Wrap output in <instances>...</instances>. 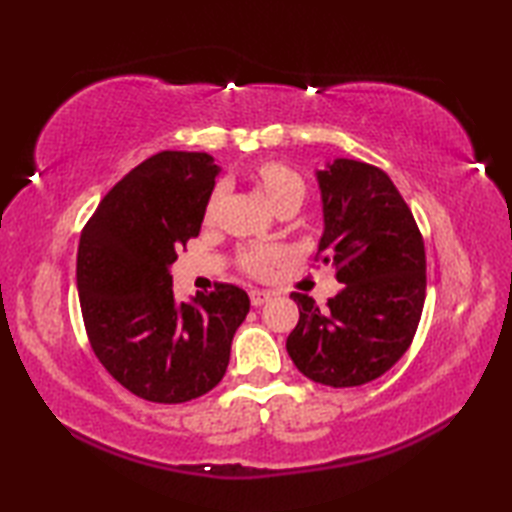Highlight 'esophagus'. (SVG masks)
Returning <instances> with one entry per match:
<instances>
[{"label": "esophagus", "instance_id": "34e87169", "mask_svg": "<svg viewBox=\"0 0 512 512\" xmlns=\"http://www.w3.org/2000/svg\"><path fill=\"white\" fill-rule=\"evenodd\" d=\"M270 299H273V292L270 290H250V303H253L255 308L264 306V303Z\"/></svg>", "mask_w": 512, "mask_h": 512}]
</instances>
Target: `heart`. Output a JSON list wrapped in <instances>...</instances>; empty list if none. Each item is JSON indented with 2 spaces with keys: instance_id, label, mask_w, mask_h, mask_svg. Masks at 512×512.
<instances>
[{
  "instance_id": "obj_1",
  "label": "heart",
  "mask_w": 512,
  "mask_h": 512,
  "mask_svg": "<svg viewBox=\"0 0 512 512\" xmlns=\"http://www.w3.org/2000/svg\"><path fill=\"white\" fill-rule=\"evenodd\" d=\"M253 180L266 195L268 204L273 209H279V206L290 204V202H301L303 195H306V184H303L301 176L290 169L284 162H275L268 160L257 165L253 171ZM217 200H220V191H213L209 204H206V217H211ZM279 257V250L275 246H246L242 253H239V266H242L246 273L255 275V277H264L270 266L275 264V259Z\"/></svg>"
}]
</instances>
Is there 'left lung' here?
<instances>
[{"mask_svg":"<svg viewBox=\"0 0 512 512\" xmlns=\"http://www.w3.org/2000/svg\"><path fill=\"white\" fill-rule=\"evenodd\" d=\"M317 180L323 204L317 262L334 266L343 288L325 310L292 292L299 323L286 350L314 383L358 387L409 350L427 290L424 242L383 169L336 158L317 171Z\"/></svg>","mask_w":512,"mask_h":512,"instance_id":"8db88e82","label":"left lung"}]
</instances>
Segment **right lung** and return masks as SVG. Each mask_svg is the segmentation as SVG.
I'll list each match as a JSON object with an SVG mask.
<instances>
[{"label":"right lung","instance_id":"obj_1","mask_svg":"<svg viewBox=\"0 0 512 512\" xmlns=\"http://www.w3.org/2000/svg\"><path fill=\"white\" fill-rule=\"evenodd\" d=\"M217 173L202 151H160L114 184L81 233L76 288L92 350L125 389L160 405L220 383L250 310L233 284L173 299L169 268L200 235Z\"/></svg>","mask_w":512,"mask_h":512}]
</instances>
